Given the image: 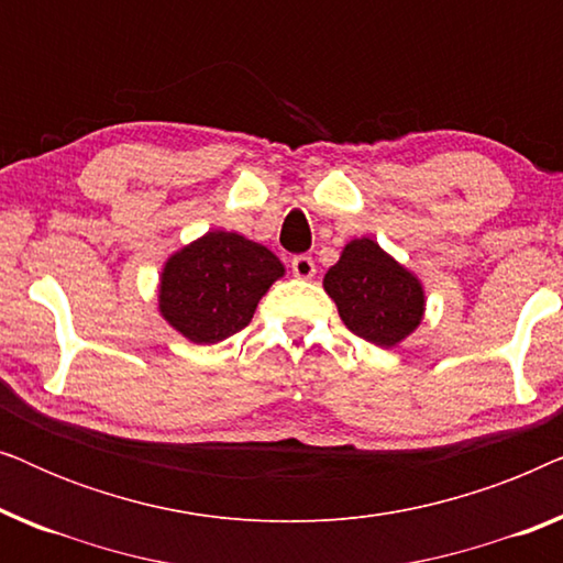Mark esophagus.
<instances>
[{
    "label": "esophagus",
    "mask_w": 563,
    "mask_h": 563,
    "mask_svg": "<svg viewBox=\"0 0 563 563\" xmlns=\"http://www.w3.org/2000/svg\"><path fill=\"white\" fill-rule=\"evenodd\" d=\"M291 272H295L297 279H312L314 276V261L307 253H299V256L291 258Z\"/></svg>",
    "instance_id": "34e87169"
}]
</instances>
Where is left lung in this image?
<instances>
[{"label": "left lung", "mask_w": 563, "mask_h": 563, "mask_svg": "<svg viewBox=\"0 0 563 563\" xmlns=\"http://www.w3.org/2000/svg\"><path fill=\"white\" fill-rule=\"evenodd\" d=\"M322 284L345 328L368 343L389 349L420 325V282L368 238L345 245Z\"/></svg>", "instance_id": "8db88e82"}]
</instances>
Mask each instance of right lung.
<instances>
[{"label": "right lung", "mask_w": 563, "mask_h": 563, "mask_svg": "<svg viewBox=\"0 0 563 563\" xmlns=\"http://www.w3.org/2000/svg\"><path fill=\"white\" fill-rule=\"evenodd\" d=\"M282 274V261L264 245L214 230L168 258L158 305L189 341L218 343L249 325Z\"/></svg>", "instance_id": "add662e5"}]
</instances>
